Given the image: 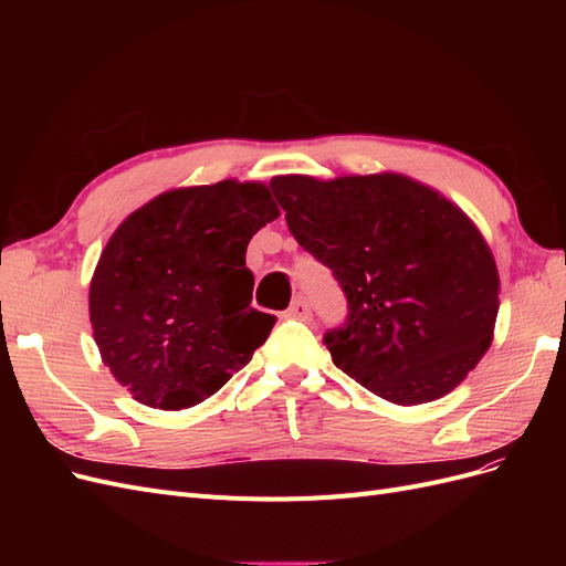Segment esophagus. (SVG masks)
I'll use <instances>...</instances> for the list:
<instances>
[{
	"label": "esophagus",
	"instance_id": "obj_1",
	"mask_svg": "<svg viewBox=\"0 0 566 566\" xmlns=\"http://www.w3.org/2000/svg\"><path fill=\"white\" fill-rule=\"evenodd\" d=\"M310 314H312V310H310V302H306L304 297H297L293 304H290V310H287V314L285 316H290V318H310Z\"/></svg>",
	"mask_w": 566,
	"mask_h": 566
}]
</instances>
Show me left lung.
I'll list each match as a JSON object with an SVG mask.
<instances>
[{"instance_id": "8db88e82", "label": "left lung", "mask_w": 566, "mask_h": 566, "mask_svg": "<svg viewBox=\"0 0 566 566\" xmlns=\"http://www.w3.org/2000/svg\"><path fill=\"white\" fill-rule=\"evenodd\" d=\"M269 188L347 297L345 323L323 335L339 370L401 406L465 380L491 345L501 281L462 210L401 175H290Z\"/></svg>"}]
</instances>
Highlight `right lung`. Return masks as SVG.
I'll list each match as a JSON object with an SVG mask.
<instances>
[{"label":"right lung","instance_id":"right-lung-1","mask_svg":"<svg viewBox=\"0 0 566 566\" xmlns=\"http://www.w3.org/2000/svg\"><path fill=\"white\" fill-rule=\"evenodd\" d=\"M281 212L262 184L177 188L117 227L90 287L101 358L136 401L191 408L262 347L276 316L252 306L250 238Z\"/></svg>","mask_w":566,"mask_h":566}]
</instances>
